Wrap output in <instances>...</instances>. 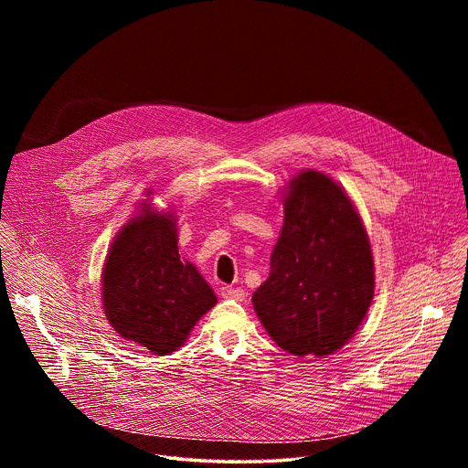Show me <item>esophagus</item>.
<instances>
[{
	"mask_svg": "<svg viewBox=\"0 0 468 468\" xmlns=\"http://www.w3.org/2000/svg\"><path fill=\"white\" fill-rule=\"evenodd\" d=\"M220 294L222 298H229V300H244L246 298V292L242 289H235V287H229V285H224L220 289Z\"/></svg>",
	"mask_w": 468,
	"mask_h": 468,
	"instance_id": "obj_1",
	"label": "esophagus"
}]
</instances>
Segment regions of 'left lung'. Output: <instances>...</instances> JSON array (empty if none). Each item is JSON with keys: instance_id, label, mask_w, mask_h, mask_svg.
I'll return each mask as SVG.
<instances>
[{"instance_id": "obj_1", "label": "left lung", "mask_w": 468, "mask_h": 468, "mask_svg": "<svg viewBox=\"0 0 468 468\" xmlns=\"http://www.w3.org/2000/svg\"><path fill=\"white\" fill-rule=\"evenodd\" d=\"M271 276L253 292L266 333L292 356L343 348L374 298V259L346 192L322 172L289 183Z\"/></svg>"}]
</instances>
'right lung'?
Returning a JSON list of instances; mask_svg holds the SVG:
<instances>
[{
  "mask_svg": "<svg viewBox=\"0 0 468 468\" xmlns=\"http://www.w3.org/2000/svg\"><path fill=\"white\" fill-rule=\"evenodd\" d=\"M101 298L118 335L159 356L176 352L199 316L217 303L196 266L181 261L174 218L155 215L148 204L111 246Z\"/></svg>",
  "mask_w": 468,
  "mask_h": 468,
  "instance_id": "add662e5",
  "label": "right lung"
}]
</instances>
